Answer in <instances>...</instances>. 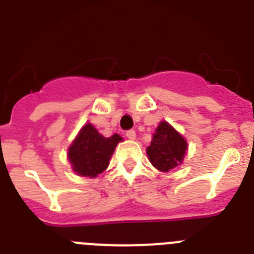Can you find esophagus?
<instances>
[{
    "instance_id": "obj_1",
    "label": "esophagus",
    "mask_w": 254,
    "mask_h": 254,
    "mask_svg": "<svg viewBox=\"0 0 254 254\" xmlns=\"http://www.w3.org/2000/svg\"><path fill=\"white\" fill-rule=\"evenodd\" d=\"M126 136H127V138H129V140H136V132H134L133 129H129V131L126 132Z\"/></svg>"
}]
</instances>
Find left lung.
Here are the masks:
<instances>
[{"label": "left lung", "mask_w": 254, "mask_h": 254, "mask_svg": "<svg viewBox=\"0 0 254 254\" xmlns=\"http://www.w3.org/2000/svg\"><path fill=\"white\" fill-rule=\"evenodd\" d=\"M187 149L186 138L167 121H161L152 134L146 154L156 169L167 173L183 163Z\"/></svg>", "instance_id": "obj_1"}]
</instances>
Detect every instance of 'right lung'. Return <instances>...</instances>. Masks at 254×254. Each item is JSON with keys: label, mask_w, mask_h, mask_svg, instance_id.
<instances>
[{"label": "right lung", "mask_w": 254, "mask_h": 254, "mask_svg": "<svg viewBox=\"0 0 254 254\" xmlns=\"http://www.w3.org/2000/svg\"><path fill=\"white\" fill-rule=\"evenodd\" d=\"M123 141L120 134L104 137L91 123H86L78 131L69 145L67 158L77 176L96 178L109 165L118 142Z\"/></svg>", "instance_id": "obj_1"}]
</instances>
